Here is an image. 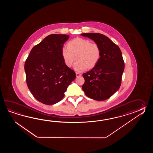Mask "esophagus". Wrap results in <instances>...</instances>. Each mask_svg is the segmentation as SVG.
I'll return each instance as SVG.
<instances>
[{
  "instance_id": "34e87169",
  "label": "esophagus",
  "mask_w": 153,
  "mask_h": 153,
  "mask_svg": "<svg viewBox=\"0 0 153 153\" xmlns=\"http://www.w3.org/2000/svg\"><path fill=\"white\" fill-rule=\"evenodd\" d=\"M81 75V74L78 73H76V77H79V76H80Z\"/></svg>"
}]
</instances>
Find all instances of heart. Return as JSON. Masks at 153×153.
I'll use <instances>...</instances> for the list:
<instances>
[{"label":"heart","mask_w":153,"mask_h":153,"mask_svg":"<svg viewBox=\"0 0 153 153\" xmlns=\"http://www.w3.org/2000/svg\"><path fill=\"white\" fill-rule=\"evenodd\" d=\"M61 56L65 66L70 68L75 61L74 69L77 72H82L87 68H94L100 61L101 50L97 44L88 39L76 38L69 41L61 51Z\"/></svg>","instance_id":"b5f03b06"}]
</instances>
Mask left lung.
Returning a JSON list of instances; mask_svg holds the SVG:
<instances>
[{
  "label": "left lung",
  "instance_id": "left-lung-1",
  "mask_svg": "<svg viewBox=\"0 0 153 153\" xmlns=\"http://www.w3.org/2000/svg\"><path fill=\"white\" fill-rule=\"evenodd\" d=\"M81 36L94 40L101 50L97 65L82 74L85 79L82 90L88 97L94 100H107L120 87L125 67L120 49L103 34L85 33Z\"/></svg>",
  "mask_w": 153,
  "mask_h": 153
}]
</instances>
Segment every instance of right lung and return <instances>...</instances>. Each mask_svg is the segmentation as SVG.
I'll return each mask as SVG.
<instances>
[{
  "instance_id": "obj_1",
  "label": "right lung",
  "mask_w": 153,
  "mask_h": 153,
  "mask_svg": "<svg viewBox=\"0 0 153 153\" xmlns=\"http://www.w3.org/2000/svg\"><path fill=\"white\" fill-rule=\"evenodd\" d=\"M66 34L47 36L34 46L25 64L28 88L38 101L55 104L65 96L67 88L75 78V72L65 66L61 56Z\"/></svg>"
}]
</instances>
